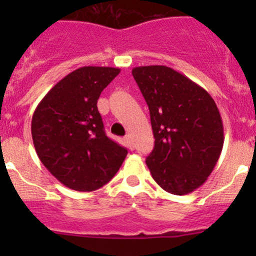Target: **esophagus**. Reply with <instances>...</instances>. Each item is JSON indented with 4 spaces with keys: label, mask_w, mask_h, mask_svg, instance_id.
Masks as SVG:
<instances>
[{
    "label": "esophagus",
    "mask_w": 256,
    "mask_h": 256,
    "mask_svg": "<svg viewBox=\"0 0 256 256\" xmlns=\"http://www.w3.org/2000/svg\"><path fill=\"white\" fill-rule=\"evenodd\" d=\"M124 141H125V144L128 147V148L131 150V151H132V150L135 148V144H134V141H132V138H131L130 135L126 136V138H124Z\"/></svg>",
    "instance_id": "obj_1"
}]
</instances>
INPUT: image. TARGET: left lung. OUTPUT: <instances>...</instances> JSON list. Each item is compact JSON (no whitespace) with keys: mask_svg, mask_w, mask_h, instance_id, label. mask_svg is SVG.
I'll list each match as a JSON object with an SVG mask.
<instances>
[{"mask_svg":"<svg viewBox=\"0 0 256 256\" xmlns=\"http://www.w3.org/2000/svg\"><path fill=\"white\" fill-rule=\"evenodd\" d=\"M132 76L148 105L154 136L147 167L166 192L188 194L207 180L223 148L216 102L207 90L168 66H136Z\"/></svg>","mask_w":256,"mask_h":256,"instance_id":"left-lung-1","label":"left lung"}]
</instances>
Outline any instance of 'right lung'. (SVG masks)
I'll use <instances>...</instances> for the list:
<instances>
[{"instance_id": "1", "label": "right lung", "mask_w": 256, "mask_h": 256, "mask_svg": "<svg viewBox=\"0 0 256 256\" xmlns=\"http://www.w3.org/2000/svg\"><path fill=\"white\" fill-rule=\"evenodd\" d=\"M120 73L110 66H82L56 82L32 118V138L40 162L64 186L92 192L106 184L128 150L105 134L98 99Z\"/></svg>"}]
</instances>
